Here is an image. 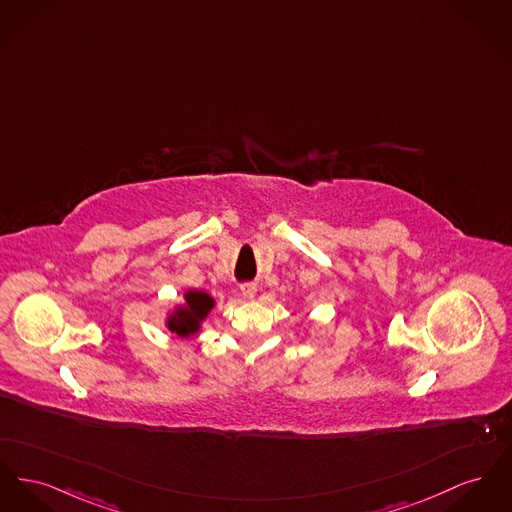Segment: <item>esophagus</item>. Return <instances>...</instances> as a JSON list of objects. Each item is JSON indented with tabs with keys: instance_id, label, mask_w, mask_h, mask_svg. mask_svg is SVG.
I'll return each mask as SVG.
<instances>
[{
	"instance_id": "obj_1",
	"label": "esophagus",
	"mask_w": 512,
	"mask_h": 512,
	"mask_svg": "<svg viewBox=\"0 0 512 512\" xmlns=\"http://www.w3.org/2000/svg\"><path fill=\"white\" fill-rule=\"evenodd\" d=\"M240 290L243 298H247V300H253L255 294H257V286L255 284H241Z\"/></svg>"
}]
</instances>
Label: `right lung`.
I'll return each mask as SVG.
<instances>
[{
  "instance_id": "add662e5",
  "label": "right lung",
  "mask_w": 512,
  "mask_h": 512,
  "mask_svg": "<svg viewBox=\"0 0 512 512\" xmlns=\"http://www.w3.org/2000/svg\"><path fill=\"white\" fill-rule=\"evenodd\" d=\"M183 300L185 301L168 315L166 327L181 338H189L201 331V323L207 319L214 307V298L203 290H187L183 294Z\"/></svg>"
}]
</instances>
